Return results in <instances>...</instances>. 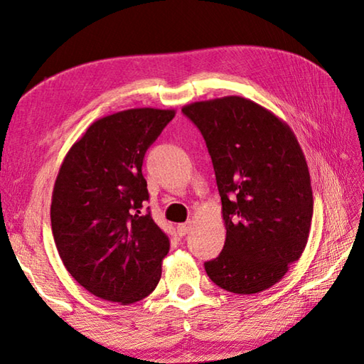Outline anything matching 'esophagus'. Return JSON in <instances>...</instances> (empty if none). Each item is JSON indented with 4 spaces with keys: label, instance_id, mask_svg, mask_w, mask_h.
<instances>
[{
    "label": "esophagus",
    "instance_id": "esophagus-1",
    "mask_svg": "<svg viewBox=\"0 0 364 364\" xmlns=\"http://www.w3.org/2000/svg\"><path fill=\"white\" fill-rule=\"evenodd\" d=\"M189 229H191V221L183 223V224H178V228H176L178 234H180V235H186L189 232Z\"/></svg>",
    "mask_w": 364,
    "mask_h": 364
}]
</instances>
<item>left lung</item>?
<instances>
[{
    "mask_svg": "<svg viewBox=\"0 0 364 364\" xmlns=\"http://www.w3.org/2000/svg\"><path fill=\"white\" fill-rule=\"evenodd\" d=\"M207 143L223 203L226 242L205 262L211 282L235 294L274 287L307 245L310 173L289 125L248 98L183 107Z\"/></svg>",
    "mask_w": 364,
    "mask_h": 364,
    "instance_id": "left-lung-1",
    "label": "left lung"
}]
</instances>
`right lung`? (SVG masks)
I'll use <instances>...</instances> for the list:
<instances>
[{"label": "right lung", "instance_id": "1", "mask_svg": "<svg viewBox=\"0 0 364 364\" xmlns=\"http://www.w3.org/2000/svg\"><path fill=\"white\" fill-rule=\"evenodd\" d=\"M175 109L134 108L89 125L55 178L50 224L62 261L79 285L129 306L154 291L168 237L143 211L146 149Z\"/></svg>", "mask_w": 364, "mask_h": 364}]
</instances>
